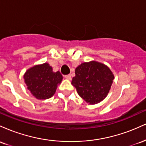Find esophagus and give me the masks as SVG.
<instances>
[{
    "instance_id": "1",
    "label": "esophagus",
    "mask_w": 146,
    "mask_h": 146,
    "mask_svg": "<svg viewBox=\"0 0 146 146\" xmlns=\"http://www.w3.org/2000/svg\"><path fill=\"white\" fill-rule=\"evenodd\" d=\"M64 78H66V80H71V75H65Z\"/></svg>"
}]
</instances>
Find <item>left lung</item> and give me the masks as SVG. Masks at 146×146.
Segmentation results:
<instances>
[{
  "label": "left lung",
  "mask_w": 146,
  "mask_h": 146,
  "mask_svg": "<svg viewBox=\"0 0 146 146\" xmlns=\"http://www.w3.org/2000/svg\"><path fill=\"white\" fill-rule=\"evenodd\" d=\"M114 78L108 66L93 60L82 63L75 68L71 84L85 102L96 104L106 98Z\"/></svg>",
  "instance_id": "obj_1"
}]
</instances>
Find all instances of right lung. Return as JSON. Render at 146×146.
<instances>
[{
    "label": "right lung",
    "mask_w": 146,
    "mask_h": 146,
    "mask_svg": "<svg viewBox=\"0 0 146 146\" xmlns=\"http://www.w3.org/2000/svg\"><path fill=\"white\" fill-rule=\"evenodd\" d=\"M23 78L33 97L38 100H46L55 94L63 77L60 71L53 72V68L46 62L29 68Z\"/></svg>",
    "instance_id": "obj_1"
}]
</instances>
